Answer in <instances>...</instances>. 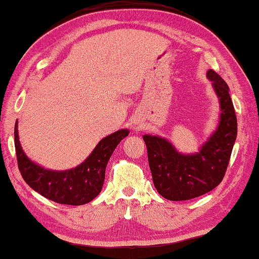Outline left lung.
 Returning a JSON list of instances; mask_svg holds the SVG:
<instances>
[{
    "label": "left lung",
    "instance_id": "1",
    "mask_svg": "<svg viewBox=\"0 0 259 259\" xmlns=\"http://www.w3.org/2000/svg\"><path fill=\"white\" fill-rule=\"evenodd\" d=\"M207 79L218 97L221 112L217 128L197 152H179L162 137H142L153 185L168 200H188L205 195L221 184L226 172L237 137V118L226 82L212 70L207 71Z\"/></svg>",
    "mask_w": 259,
    "mask_h": 259
}]
</instances>
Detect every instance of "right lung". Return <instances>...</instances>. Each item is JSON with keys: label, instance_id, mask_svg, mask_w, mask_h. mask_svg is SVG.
<instances>
[{"label": "right lung", "instance_id": "1", "mask_svg": "<svg viewBox=\"0 0 259 259\" xmlns=\"http://www.w3.org/2000/svg\"><path fill=\"white\" fill-rule=\"evenodd\" d=\"M129 129H120L104 137L83 162L68 170H51L32 161L22 149L18 120L14 126V145L20 172L33 190L52 201L80 206L90 202L100 194L104 174L114 149L129 135Z\"/></svg>", "mask_w": 259, "mask_h": 259}]
</instances>
